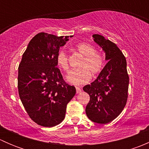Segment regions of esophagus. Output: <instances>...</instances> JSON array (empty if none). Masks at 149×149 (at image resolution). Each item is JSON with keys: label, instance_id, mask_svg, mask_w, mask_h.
<instances>
[{"label": "esophagus", "instance_id": "esophagus-1", "mask_svg": "<svg viewBox=\"0 0 149 149\" xmlns=\"http://www.w3.org/2000/svg\"><path fill=\"white\" fill-rule=\"evenodd\" d=\"M76 93H77V94H79V93L81 91V87L76 86Z\"/></svg>", "mask_w": 149, "mask_h": 149}]
</instances>
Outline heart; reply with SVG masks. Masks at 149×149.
I'll return each instance as SVG.
<instances>
[{"label":"heart","instance_id":"1","mask_svg":"<svg viewBox=\"0 0 149 149\" xmlns=\"http://www.w3.org/2000/svg\"><path fill=\"white\" fill-rule=\"evenodd\" d=\"M75 48L84 57L79 64L80 68L70 70L67 80L75 85H82L87 84L91 80V73L97 75L103 70L105 59L101 52L96 51L94 47L88 42L79 43L75 46ZM56 63L63 71L66 73L68 71V56L63 49L58 51L56 56Z\"/></svg>","mask_w":149,"mask_h":149}]
</instances>
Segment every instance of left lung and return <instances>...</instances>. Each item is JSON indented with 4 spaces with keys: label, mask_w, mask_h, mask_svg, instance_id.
Returning a JSON list of instances; mask_svg holds the SVG:
<instances>
[{
    "label": "left lung",
    "mask_w": 149,
    "mask_h": 149,
    "mask_svg": "<svg viewBox=\"0 0 149 149\" xmlns=\"http://www.w3.org/2000/svg\"><path fill=\"white\" fill-rule=\"evenodd\" d=\"M106 54L108 61L97 79L83 89L89 95L86 107L88 119L94 123L106 124L115 120L127 103L129 76L125 57L114 42L103 36H92Z\"/></svg>",
    "instance_id": "left-lung-1"
}]
</instances>
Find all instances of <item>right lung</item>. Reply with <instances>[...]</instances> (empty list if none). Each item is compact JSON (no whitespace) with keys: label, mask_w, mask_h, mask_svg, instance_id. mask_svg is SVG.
Masks as SVG:
<instances>
[{"label":"right lung","mask_w":149,"mask_h":149,"mask_svg":"<svg viewBox=\"0 0 149 149\" xmlns=\"http://www.w3.org/2000/svg\"><path fill=\"white\" fill-rule=\"evenodd\" d=\"M68 37L40 32L29 43L19 65L18 89L29 118L37 124L51 127L65 116L68 103L76 88L63 80L56 56Z\"/></svg>","instance_id":"obj_1"}]
</instances>
